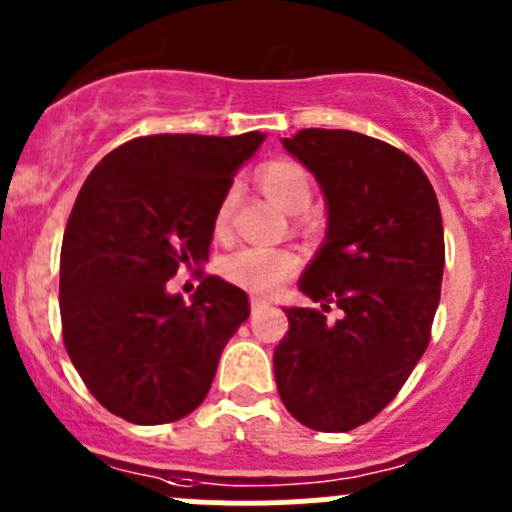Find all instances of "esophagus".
Instances as JSON below:
<instances>
[{"mask_svg":"<svg viewBox=\"0 0 512 512\" xmlns=\"http://www.w3.org/2000/svg\"><path fill=\"white\" fill-rule=\"evenodd\" d=\"M267 307H270V304H267L265 299H252V314L262 312V309H267Z\"/></svg>","mask_w":512,"mask_h":512,"instance_id":"obj_1","label":"esophagus"}]
</instances>
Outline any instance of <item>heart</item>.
<instances>
[{
    "mask_svg": "<svg viewBox=\"0 0 512 512\" xmlns=\"http://www.w3.org/2000/svg\"><path fill=\"white\" fill-rule=\"evenodd\" d=\"M257 183L262 193L280 205L287 213H302L312 200V180L307 170L289 158L267 160L257 170ZM232 213V193H227L223 203L215 210L213 230L218 237H225L230 230ZM299 257L289 247H242L232 252L220 265V272L230 285L245 289L250 294H272L282 282L297 272Z\"/></svg>",
    "mask_w": 512,
    "mask_h": 512,
    "instance_id": "heart-1",
    "label": "heart"
}]
</instances>
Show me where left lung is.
Listing matches in <instances>:
<instances>
[{
	"mask_svg": "<svg viewBox=\"0 0 512 512\" xmlns=\"http://www.w3.org/2000/svg\"><path fill=\"white\" fill-rule=\"evenodd\" d=\"M282 146L317 178L329 218L299 277L322 309L285 307L277 391L307 428L352 431L399 394L428 347L446 260L441 208L421 165L379 138L304 128ZM332 306L337 323L326 322Z\"/></svg>",
	"mask_w": 512,
	"mask_h": 512,
	"instance_id": "8db88e82",
	"label": "left lung"
}]
</instances>
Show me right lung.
<instances>
[{
	"label": "right lung",
	"instance_id": "1",
	"mask_svg": "<svg viewBox=\"0 0 512 512\" xmlns=\"http://www.w3.org/2000/svg\"><path fill=\"white\" fill-rule=\"evenodd\" d=\"M262 141L260 131L141 136L86 178L61 242V332L111 414L158 426L208 396L225 344L250 317L247 294L210 275L185 304L165 285L208 262L215 210Z\"/></svg>",
	"mask_w": 512,
	"mask_h": 512
}]
</instances>
